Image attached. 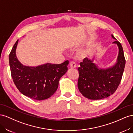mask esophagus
<instances>
[{"label": "esophagus", "instance_id": "esophagus-1", "mask_svg": "<svg viewBox=\"0 0 133 133\" xmlns=\"http://www.w3.org/2000/svg\"><path fill=\"white\" fill-rule=\"evenodd\" d=\"M70 68H71V69H74V68H76V64L75 63V62H71L70 63Z\"/></svg>", "mask_w": 133, "mask_h": 133}]
</instances>
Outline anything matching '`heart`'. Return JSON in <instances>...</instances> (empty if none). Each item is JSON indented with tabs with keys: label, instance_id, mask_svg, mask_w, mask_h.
I'll return each mask as SVG.
<instances>
[{
	"label": "heart",
	"instance_id": "obj_1",
	"mask_svg": "<svg viewBox=\"0 0 133 133\" xmlns=\"http://www.w3.org/2000/svg\"><path fill=\"white\" fill-rule=\"evenodd\" d=\"M75 45L74 44H71L70 46L74 47ZM91 51V48L90 47H86L85 48H83L81 50H79L77 52V56L78 57L81 58H85L87 57H88L90 54V52Z\"/></svg>",
	"mask_w": 133,
	"mask_h": 133
}]
</instances>
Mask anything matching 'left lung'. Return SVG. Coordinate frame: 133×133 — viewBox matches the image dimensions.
<instances>
[{"label":"left lung","mask_w":133,"mask_h":133,"mask_svg":"<svg viewBox=\"0 0 133 133\" xmlns=\"http://www.w3.org/2000/svg\"><path fill=\"white\" fill-rule=\"evenodd\" d=\"M115 39L112 44L118 47L116 61L112 66L101 68L94 62V58H85L79 63L78 68L79 77L78 89L82 95L90 100H101L108 97L115 92L123 76L125 59L122 45Z\"/></svg>","instance_id":"left-lung-1"}]
</instances>
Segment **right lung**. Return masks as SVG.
I'll return each instance as SVG.
<instances>
[{
    "instance_id": "1",
    "label": "right lung",
    "mask_w": 133,
    "mask_h": 133,
    "mask_svg": "<svg viewBox=\"0 0 133 133\" xmlns=\"http://www.w3.org/2000/svg\"><path fill=\"white\" fill-rule=\"evenodd\" d=\"M18 40L9 56L11 75L19 91L24 95L36 100H43L57 90L60 78L68 70L69 61L61 64L46 63L37 66L23 65L17 57Z\"/></svg>"
}]
</instances>
